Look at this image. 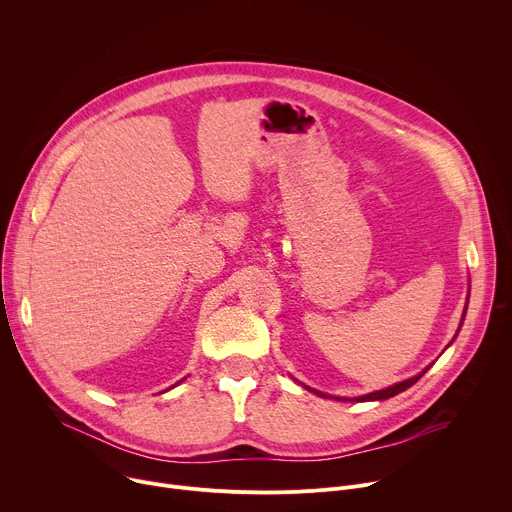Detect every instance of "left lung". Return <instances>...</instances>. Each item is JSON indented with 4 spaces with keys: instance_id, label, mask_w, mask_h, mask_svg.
<instances>
[{
    "instance_id": "obj_1",
    "label": "left lung",
    "mask_w": 512,
    "mask_h": 512,
    "mask_svg": "<svg viewBox=\"0 0 512 512\" xmlns=\"http://www.w3.org/2000/svg\"><path fill=\"white\" fill-rule=\"evenodd\" d=\"M464 316H466V308H464ZM456 336H458V334H456ZM427 369H429V367H427ZM427 369H425V371H427ZM425 371L419 373V375H415V377H411V379H407V381H401V383H397V385H393V387H387V389H383V391H375V393L362 395V397H354V399H344V397H334V399H336V401H383V399L395 397V395L403 393L405 389H409L411 385H415V383L425 375ZM306 389H310V387H306ZM310 391H314V389H310ZM314 393H318L320 397H328L326 393H320V391H314Z\"/></svg>"
}]
</instances>
